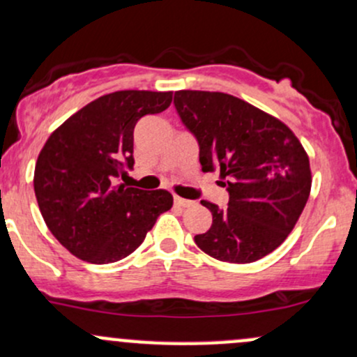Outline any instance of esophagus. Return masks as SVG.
I'll list each match as a JSON object with an SVG mask.
<instances>
[{"label":"esophagus","mask_w":357,"mask_h":357,"mask_svg":"<svg viewBox=\"0 0 357 357\" xmlns=\"http://www.w3.org/2000/svg\"><path fill=\"white\" fill-rule=\"evenodd\" d=\"M174 205L181 206V208H188V206H191V205H193V202H190V199H185V198L174 197Z\"/></svg>","instance_id":"34e87169"}]
</instances>
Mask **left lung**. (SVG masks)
<instances>
[{
  "instance_id": "8db88e82",
  "label": "left lung",
  "mask_w": 357,
  "mask_h": 357,
  "mask_svg": "<svg viewBox=\"0 0 357 357\" xmlns=\"http://www.w3.org/2000/svg\"><path fill=\"white\" fill-rule=\"evenodd\" d=\"M183 123L198 140L203 172L220 169L229 206L211 211L195 242L213 259L254 262L280 248L310 197L307 152L291 128L248 101L218 91H176Z\"/></svg>"
}]
</instances>
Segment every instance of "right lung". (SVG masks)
<instances>
[{"label": "right lung", "mask_w": 357, "mask_h": 357, "mask_svg": "<svg viewBox=\"0 0 357 357\" xmlns=\"http://www.w3.org/2000/svg\"><path fill=\"white\" fill-rule=\"evenodd\" d=\"M171 101L172 91L109 93L47 139L35 164V197L49 230L70 254L91 264L123 259L172 206L166 190L116 185L134 166L137 121L164 112Z\"/></svg>", "instance_id": "right-lung-1"}]
</instances>
